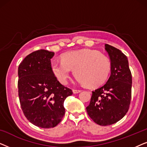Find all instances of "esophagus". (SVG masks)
<instances>
[{
	"label": "esophagus",
	"mask_w": 147,
	"mask_h": 147,
	"mask_svg": "<svg viewBox=\"0 0 147 147\" xmlns=\"http://www.w3.org/2000/svg\"><path fill=\"white\" fill-rule=\"evenodd\" d=\"M81 92V90H76V89H74L73 90L74 94H78V93H79V92Z\"/></svg>",
	"instance_id": "obj_1"
}]
</instances>
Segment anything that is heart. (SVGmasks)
<instances>
[{"mask_svg":"<svg viewBox=\"0 0 147 147\" xmlns=\"http://www.w3.org/2000/svg\"><path fill=\"white\" fill-rule=\"evenodd\" d=\"M51 67L61 84L67 83L71 69H74L78 81L90 87H95L107 78L110 64L107 58L98 52L82 49L67 52L62 56V61H52Z\"/></svg>","mask_w":147,"mask_h":147,"instance_id":"1","label":"heart"}]
</instances>
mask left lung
Here are the masks:
<instances>
[{
	"instance_id": "1",
	"label": "left lung",
	"mask_w": 147,
	"mask_h": 147,
	"mask_svg": "<svg viewBox=\"0 0 147 147\" xmlns=\"http://www.w3.org/2000/svg\"><path fill=\"white\" fill-rule=\"evenodd\" d=\"M111 61V74L103 86L92 92L86 110L101 126L111 125L125 116L131 100L132 75L128 58L120 50L105 44Z\"/></svg>"
}]
</instances>
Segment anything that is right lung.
Segmentation results:
<instances>
[{
	"label": "right lung",
	"mask_w": 147,
	"mask_h": 147,
	"mask_svg": "<svg viewBox=\"0 0 147 147\" xmlns=\"http://www.w3.org/2000/svg\"><path fill=\"white\" fill-rule=\"evenodd\" d=\"M55 53L41 49L28 55L18 68L20 104L25 117L40 128H53L65 114L63 102L73 94L52 71Z\"/></svg>",
	"instance_id": "1"
}]
</instances>
